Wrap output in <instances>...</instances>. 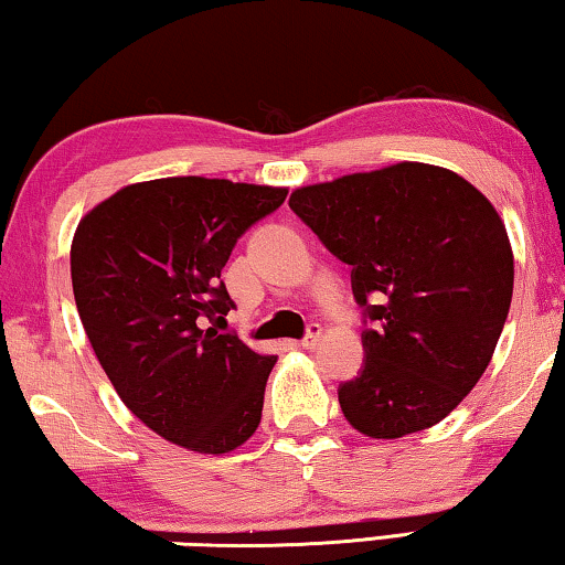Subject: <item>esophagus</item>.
<instances>
[{"mask_svg":"<svg viewBox=\"0 0 565 565\" xmlns=\"http://www.w3.org/2000/svg\"><path fill=\"white\" fill-rule=\"evenodd\" d=\"M319 340H322V327H319V324H311L305 340L299 342V348H305V350H315L317 344H319Z\"/></svg>","mask_w":565,"mask_h":565,"instance_id":"1","label":"esophagus"}]
</instances>
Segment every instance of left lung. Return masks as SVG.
<instances>
[{
  "mask_svg": "<svg viewBox=\"0 0 565 565\" xmlns=\"http://www.w3.org/2000/svg\"><path fill=\"white\" fill-rule=\"evenodd\" d=\"M289 205L352 266V294L375 322L363 370L337 391L344 418L370 439L439 424L490 365L510 311L515 266L498 210L424 162L307 184Z\"/></svg>",
  "mask_w": 565,
  "mask_h": 565,
  "instance_id": "obj_1",
  "label": "left lung"
}]
</instances>
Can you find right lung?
<instances>
[{
  "mask_svg": "<svg viewBox=\"0 0 565 565\" xmlns=\"http://www.w3.org/2000/svg\"><path fill=\"white\" fill-rule=\"evenodd\" d=\"M286 192L162 177L126 184L75 228L73 297L100 367L141 424L188 451L231 454L260 424L276 355L217 327L233 309L221 271Z\"/></svg>",
  "mask_w": 565,
  "mask_h": 565,
  "instance_id": "add662e5",
  "label": "right lung"
}]
</instances>
